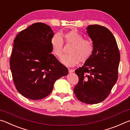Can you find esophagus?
I'll return each mask as SVG.
<instances>
[{
	"mask_svg": "<svg viewBox=\"0 0 130 130\" xmlns=\"http://www.w3.org/2000/svg\"><path fill=\"white\" fill-rule=\"evenodd\" d=\"M68 72H69V73H72V72H73V70L72 69H70V68H69V69H68Z\"/></svg>",
	"mask_w": 130,
	"mask_h": 130,
	"instance_id": "1",
	"label": "esophagus"
}]
</instances>
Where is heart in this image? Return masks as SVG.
Listing matches in <instances>:
<instances>
[{
    "instance_id": "heart-1",
    "label": "heart",
    "mask_w": 130,
    "mask_h": 130,
    "mask_svg": "<svg viewBox=\"0 0 130 130\" xmlns=\"http://www.w3.org/2000/svg\"><path fill=\"white\" fill-rule=\"evenodd\" d=\"M63 42L71 45L68 50L69 54L63 56L61 61L65 65L73 67L80 62L84 63L91 58L94 46L93 41L84 39L83 35L76 30H70L60 35L54 34L50 41L52 52L57 58L61 57L63 52Z\"/></svg>"
}]
</instances>
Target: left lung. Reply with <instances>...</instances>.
Masks as SVG:
<instances>
[{"instance_id":"obj_1","label":"left lung","mask_w":130,"mask_h":130,"mask_svg":"<svg viewBox=\"0 0 130 130\" xmlns=\"http://www.w3.org/2000/svg\"><path fill=\"white\" fill-rule=\"evenodd\" d=\"M87 29L94 50L91 58L75 70L78 82L73 92L80 102L93 104L104 101L115 84L120 52L115 37L107 28L93 25Z\"/></svg>"}]
</instances>
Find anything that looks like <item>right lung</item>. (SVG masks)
Wrapping results in <instances>:
<instances>
[{
    "label": "right lung",
    "instance_id": "obj_1",
    "mask_svg": "<svg viewBox=\"0 0 130 130\" xmlns=\"http://www.w3.org/2000/svg\"><path fill=\"white\" fill-rule=\"evenodd\" d=\"M53 36L50 26L39 22L21 31L14 41L10 60L12 79L17 91L29 99L45 98L55 81L68 73L51 53Z\"/></svg>",
    "mask_w": 130,
    "mask_h": 130
}]
</instances>
